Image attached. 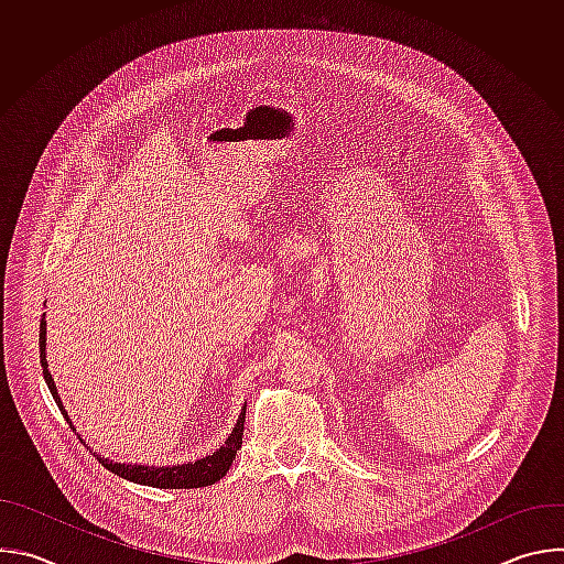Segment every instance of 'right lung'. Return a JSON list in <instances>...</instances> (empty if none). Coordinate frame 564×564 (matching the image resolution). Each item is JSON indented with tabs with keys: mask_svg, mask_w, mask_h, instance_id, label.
<instances>
[{
	"mask_svg": "<svg viewBox=\"0 0 564 564\" xmlns=\"http://www.w3.org/2000/svg\"><path fill=\"white\" fill-rule=\"evenodd\" d=\"M46 314H42V321H40V361H42V372H44V381L55 399L57 409L62 411L64 420L70 424L68 420V413L62 404V399L57 394V386L48 372V361H46ZM243 426H246V409L243 413L238 415V422L236 426L231 429V433L227 435L225 444L220 448H216L212 455L203 457V459H196V462H189V464H181V466H142V464H118L113 459H107L98 453H91L96 455V459L109 468L111 473L129 479V481H135V485H144V487H153V489H200V487H209L214 485V481H218L220 477H225V473L229 470L234 457H236V451L240 448V444H243Z\"/></svg>",
	"mask_w": 564,
	"mask_h": 564,
	"instance_id": "right-lung-1",
	"label": "right lung"
}]
</instances>
